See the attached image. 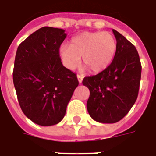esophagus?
Instances as JSON below:
<instances>
[{"label":"esophagus","mask_w":156,"mask_h":156,"mask_svg":"<svg viewBox=\"0 0 156 156\" xmlns=\"http://www.w3.org/2000/svg\"><path fill=\"white\" fill-rule=\"evenodd\" d=\"M77 78H78V82H79V83H81L82 81H83V77L81 76V75H78V76H77Z\"/></svg>","instance_id":"esophagus-1"}]
</instances>
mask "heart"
I'll use <instances>...</instances> for the list:
<instances>
[{
    "label": "heart",
    "mask_w": 156,
    "mask_h": 156,
    "mask_svg": "<svg viewBox=\"0 0 156 156\" xmlns=\"http://www.w3.org/2000/svg\"><path fill=\"white\" fill-rule=\"evenodd\" d=\"M116 52V41L108 32H84L73 37L69 46L62 45L60 56L71 70L83 62L94 73H101L111 65Z\"/></svg>",
    "instance_id": "1"
}]
</instances>
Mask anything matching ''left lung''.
Here are the masks:
<instances>
[{
	"label": "left lung",
	"instance_id": "obj_1",
	"mask_svg": "<svg viewBox=\"0 0 156 156\" xmlns=\"http://www.w3.org/2000/svg\"><path fill=\"white\" fill-rule=\"evenodd\" d=\"M115 57L106 69L94 76L85 77L83 84L89 89L87 110L94 121L115 123L127 115L139 94L141 63L131 42L115 29Z\"/></svg>",
	"mask_w": 156,
	"mask_h": 156
}]
</instances>
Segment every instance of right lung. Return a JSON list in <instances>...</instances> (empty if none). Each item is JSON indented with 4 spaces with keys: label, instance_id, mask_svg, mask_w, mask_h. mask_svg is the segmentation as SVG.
<instances>
[{
    "label": "right lung",
    "instance_id": "1",
    "mask_svg": "<svg viewBox=\"0 0 156 156\" xmlns=\"http://www.w3.org/2000/svg\"><path fill=\"white\" fill-rule=\"evenodd\" d=\"M65 30L43 27L17 48L13 83L22 111L40 126L59 123L78 85L77 75L64 67L59 55Z\"/></svg>",
    "mask_w": 156,
    "mask_h": 156
}]
</instances>
